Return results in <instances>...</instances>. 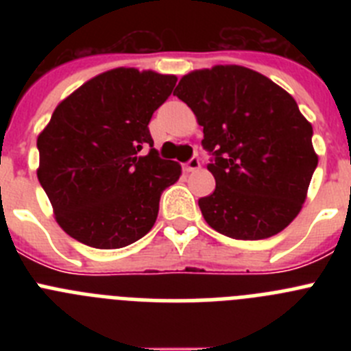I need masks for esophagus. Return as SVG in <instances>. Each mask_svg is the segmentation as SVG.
Segmentation results:
<instances>
[{
    "mask_svg": "<svg viewBox=\"0 0 351 351\" xmlns=\"http://www.w3.org/2000/svg\"><path fill=\"white\" fill-rule=\"evenodd\" d=\"M200 169V161H198V158H191L188 163H184L182 165V170H184L186 173H190V172H195V170Z\"/></svg>",
    "mask_w": 351,
    "mask_h": 351,
    "instance_id": "34e87169",
    "label": "esophagus"
}]
</instances>
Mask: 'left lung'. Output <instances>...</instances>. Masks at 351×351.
Returning a JSON list of instances; mask_svg holds the SVG:
<instances>
[{"label":"left lung","mask_w":351,"mask_h":351,"mask_svg":"<svg viewBox=\"0 0 351 351\" xmlns=\"http://www.w3.org/2000/svg\"><path fill=\"white\" fill-rule=\"evenodd\" d=\"M204 126L213 153L210 195L198 200L219 234L258 241L280 234L302 209L318 154L313 126L290 93L239 64L193 70L173 91Z\"/></svg>","instance_id":"left-lung-1"}]
</instances>
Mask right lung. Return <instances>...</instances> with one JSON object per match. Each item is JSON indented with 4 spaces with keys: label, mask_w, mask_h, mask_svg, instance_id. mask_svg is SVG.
Here are the masks:
<instances>
[{
    "label": "right lung",
    "mask_w": 351,
    "mask_h": 351,
    "mask_svg": "<svg viewBox=\"0 0 351 351\" xmlns=\"http://www.w3.org/2000/svg\"><path fill=\"white\" fill-rule=\"evenodd\" d=\"M178 82L153 70L114 68L66 96L40 132L36 176L58 225L79 243L117 250L144 237L181 165L161 160L149 133ZM149 145L152 151L142 157Z\"/></svg>",
    "instance_id": "add662e5"
}]
</instances>
